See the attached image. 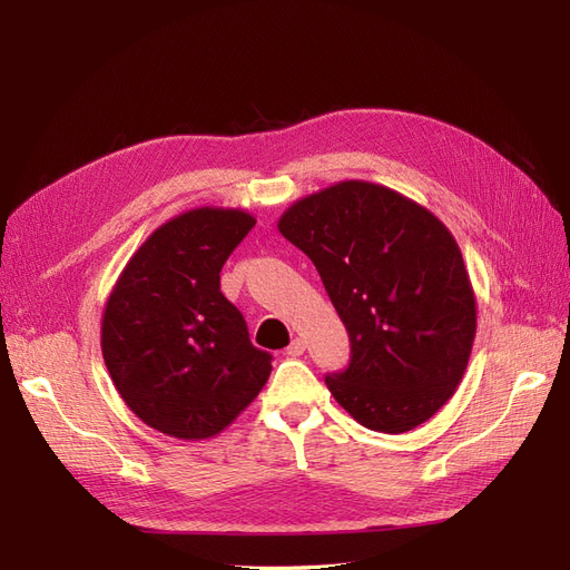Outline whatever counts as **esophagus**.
<instances>
[{
    "mask_svg": "<svg viewBox=\"0 0 570 570\" xmlns=\"http://www.w3.org/2000/svg\"><path fill=\"white\" fill-rule=\"evenodd\" d=\"M304 350H306V344H304V340H299V337H295L289 342V347H287V356H302L304 354Z\"/></svg>",
    "mask_w": 570,
    "mask_h": 570,
    "instance_id": "esophagus-1",
    "label": "esophagus"
}]
</instances>
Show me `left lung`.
I'll list each match as a JSON object with an SVG mask.
<instances>
[{
  "instance_id": "1",
  "label": "left lung",
  "mask_w": 570,
  "mask_h": 570,
  "mask_svg": "<svg viewBox=\"0 0 570 570\" xmlns=\"http://www.w3.org/2000/svg\"><path fill=\"white\" fill-rule=\"evenodd\" d=\"M278 230L312 258L350 333V366L325 375L337 404L392 435L435 416L475 337L469 271L444 223L390 187L344 180L292 204Z\"/></svg>"
}]
</instances>
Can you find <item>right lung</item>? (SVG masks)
I'll return each instance as SVG.
<instances>
[{
  "instance_id": "add662e5",
  "label": "right lung",
  "mask_w": 570,
  "mask_h": 570,
  "mask_svg": "<svg viewBox=\"0 0 570 570\" xmlns=\"http://www.w3.org/2000/svg\"><path fill=\"white\" fill-rule=\"evenodd\" d=\"M239 209L185 212L154 230L116 281L101 354L137 419L178 440L228 428L262 392L271 354L220 292V268L254 228Z\"/></svg>"
}]
</instances>
